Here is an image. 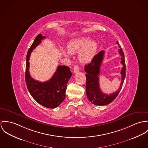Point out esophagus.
<instances>
[{
    "label": "esophagus",
    "instance_id": "obj_1",
    "mask_svg": "<svg viewBox=\"0 0 148 148\" xmlns=\"http://www.w3.org/2000/svg\"><path fill=\"white\" fill-rule=\"evenodd\" d=\"M74 72L75 73H77V72H78L79 71V66L78 65H75V66L74 67Z\"/></svg>",
    "mask_w": 148,
    "mask_h": 148
}]
</instances>
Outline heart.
<instances>
[{
  "label": "heart",
  "mask_w": 148,
  "mask_h": 148,
  "mask_svg": "<svg viewBox=\"0 0 148 148\" xmlns=\"http://www.w3.org/2000/svg\"><path fill=\"white\" fill-rule=\"evenodd\" d=\"M98 48V42L95 40H90L89 36H82L70 41L67 45L68 51L62 50L64 54L69 56L70 53L79 51V58L83 62L90 61L95 56Z\"/></svg>",
  "instance_id": "b5f03b06"
}]
</instances>
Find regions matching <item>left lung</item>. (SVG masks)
Here are the masks:
<instances>
[{
  "instance_id": "1",
  "label": "left lung",
  "mask_w": 148,
  "mask_h": 148,
  "mask_svg": "<svg viewBox=\"0 0 148 148\" xmlns=\"http://www.w3.org/2000/svg\"><path fill=\"white\" fill-rule=\"evenodd\" d=\"M116 44H118V46L120 48L119 52V54L121 56V64L123 65V67L120 72L122 77L120 87L117 91L108 95L102 92L100 88L99 75L100 74V66L103 60L104 51L102 50L99 52L98 54L93 57L91 62L84 66V70L86 73V95L88 100L95 105L105 106L110 104L116 98L122 88L125 77L126 66L123 50L121 48V47L117 41L116 42Z\"/></svg>"
}]
</instances>
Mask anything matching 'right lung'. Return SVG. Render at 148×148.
<instances>
[{
  "label": "right lung",
  "mask_w": 148,
  "mask_h": 148,
  "mask_svg": "<svg viewBox=\"0 0 148 148\" xmlns=\"http://www.w3.org/2000/svg\"><path fill=\"white\" fill-rule=\"evenodd\" d=\"M45 38L46 37L41 34L37 35L28 51L25 79L30 94L37 103L47 108H55L66 98L67 84L72 76V73L68 66L61 65L58 66L53 77L47 82L37 81L31 77L29 71L31 53Z\"/></svg>",
  "instance_id": "1"
}]
</instances>
